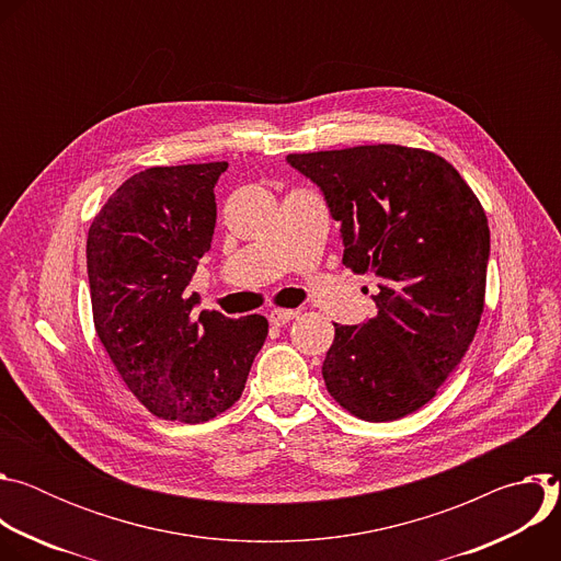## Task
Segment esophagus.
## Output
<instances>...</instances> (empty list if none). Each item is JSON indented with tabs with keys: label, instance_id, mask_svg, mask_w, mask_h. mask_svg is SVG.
I'll use <instances>...</instances> for the list:
<instances>
[{
	"label": "esophagus",
	"instance_id": "esophagus-1",
	"mask_svg": "<svg viewBox=\"0 0 561 561\" xmlns=\"http://www.w3.org/2000/svg\"><path fill=\"white\" fill-rule=\"evenodd\" d=\"M297 312H299V310H282V308H275V310L268 312V319H271V324L284 327V324L290 322V319L297 317Z\"/></svg>",
	"mask_w": 561,
	"mask_h": 561
}]
</instances>
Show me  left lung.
Listing matches in <instances>:
<instances>
[{"mask_svg":"<svg viewBox=\"0 0 561 561\" xmlns=\"http://www.w3.org/2000/svg\"><path fill=\"white\" fill-rule=\"evenodd\" d=\"M340 221L344 266L373 271L377 314L335 324L322 375L359 420L392 422L435 397L484 310L491 230L482 204L435 152L397 144L288 154Z\"/></svg>","mask_w":561,"mask_h":561,"instance_id":"left-lung-1","label":"left lung"}]
</instances>
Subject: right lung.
Masks as SVG:
<instances>
[{
    "mask_svg": "<svg viewBox=\"0 0 561 561\" xmlns=\"http://www.w3.org/2000/svg\"><path fill=\"white\" fill-rule=\"evenodd\" d=\"M226 162L146 169L93 219L87 242L95 331L117 373L157 417L208 422L230 409L266 342L262 314L202 310L186 288L210 251Z\"/></svg>",
    "mask_w": 561,
    "mask_h": 561,
    "instance_id": "1",
    "label": "right lung"
}]
</instances>
